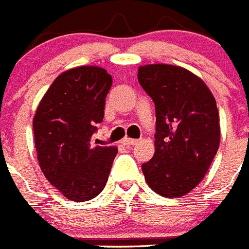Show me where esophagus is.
Instances as JSON below:
<instances>
[{
  "label": "esophagus",
  "instance_id": "obj_1",
  "mask_svg": "<svg viewBox=\"0 0 249 249\" xmlns=\"http://www.w3.org/2000/svg\"><path fill=\"white\" fill-rule=\"evenodd\" d=\"M138 140L137 139H130V138H124L123 139V144H124L125 146H130V145H134V144H137Z\"/></svg>",
  "mask_w": 249,
  "mask_h": 249
}]
</instances>
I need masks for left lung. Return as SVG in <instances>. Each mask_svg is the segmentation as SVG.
<instances>
[{
	"instance_id": "8db88e82",
	"label": "left lung",
	"mask_w": 249,
	"mask_h": 249,
	"mask_svg": "<svg viewBox=\"0 0 249 249\" xmlns=\"http://www.w3.org/2000/svg\"><path fill=\"white\" fill-rule=\"evenodd\" d=\"M138 80L157 116L154 157L142 165L145 180L160 196H183L202 181L219 148L215 99L203 80L179 66H140Z\"/></svg>"
}]
</instances>
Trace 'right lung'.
Here are the masks:
<instances>
[{
  "label": "right lung",
  "instance_id": "add662e5",
  "mask_svg": "<svg viewBox=\"0 0 249 249\" xmlns=\"http://www.w3.org/2000/svg\"><path fill=\"white\" fill-rule=\"evenodd\" d=\"M112 77L98 66L65 71L51 84L34 118L35 146L47 180L69 200L86 202L107 185L115 146L92 145Z\"/></svg>",
  "mask_w": 249,
  "mask_h": 249
}]
</instances>
